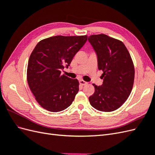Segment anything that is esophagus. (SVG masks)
I'll list each match as a JSON object with an SVG mask.
<instances>
[{
    "label": "esophagus",
    "mask_w": 155,
    "mask_h": 155,
    "mask_svg": "<svg viewBox=\"0 0 155 155\" xmlns=\"http://www.w3.org/2000/svg\"><path fill=\"white\" fill-rule=\"evenodd\" d=\"M79 84H80V85H85L87 84V82L83 81V80H80V81H79Z\"/></svg>",
    "instance_id": "1"
}]
</instances>
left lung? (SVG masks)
Returning <instances> with one entry per match:
<instances>
[{"label": "left lung", "mask_w": 155, "mask_h": 155, "mask_svg": "<svg viewBox=\"0 0 155 155\" xmlns=\"http://www.w3.org/2000/svg\"><path fill=\"white\" fill-rule=\"evenodd\" d=\"M97 55L98 69L101 70L104 82L94 86L88 97L91 105L103 112L118 109L127 100L132 91L134 68L132 59L122 42L105 34L88 37Z\"/></svg>", "instance_id": "8db88e82"}]
</instances>
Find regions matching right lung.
Listing matches in <instances>:
<instances>
[{"instance_id":"right-lung-1","label":"right lung","mask_w":155,"mask_h":155,"mask_svg":"<svg viewBox=\"0 0 155 155\" xmlns=\"http://www.w3.org/2000/svg\"><path fill=\"white\" fill-rule=\"evenodd\" d=\"M87 41V36H54L39 42L31 52L27 81L38 104L50 112L66 109L79 91L77 79L61 75Z\"/></svg>"}]
</instances>
